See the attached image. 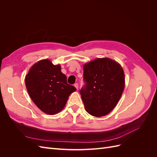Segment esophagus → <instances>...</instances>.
I'll use <instances>...</instances> for the list:
<instances>
[{
  "instance_id": "obj_1",
  "label": "esophagus",
  "mask_w": 157,
  "mask_h": 157,
  "mask_svg": "<svg viewBox=\"0 0 157 157\" xmlns=\"http://www.w3.org/2000/svg\"><path fill=\"white\" fill-rule=\"evenodd\" d=\"M74 86L77 88V89H78V83H75V84H74Z\"/></svg>"
}]
</instances>
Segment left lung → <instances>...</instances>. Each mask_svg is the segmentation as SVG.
Listing matches in <instances>:
<instances>
[{"mask_svg": "<svg viewBox=\"0 0 157 157\" xmlns=\"http://www.w3.org/2000/svg\"><path fill=\"white\" fill-rule=\"evenodd\" d=\"M83 69L85 84L80 94L85 109L92 116H105L115 108L124 91V71L117 61L107 58L90 61Z\"/></svg>", "mask_w": 157, "mask_h": 157, "instance_id": "obj_1", "label": "left lung"}]
</instances>
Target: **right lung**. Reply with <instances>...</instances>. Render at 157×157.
Returning <instances> with one entry per match:
<instances>
[{"mask_svg": "<svg viewBox=\"0 0 157 157\" xmlns=\"http://www.w3.org/2000/svg\"><path fill=\"white\" fill-rule=\"evenodd\" d=\"M25 81L33 102L48 115H55L62 110L69 95L77 90L67 84L61 66L54 65L49 59H42L33 65Z\"/></svg>", "mask_w": 157, "mask_h": 157, "instance_id": "add662e5", "label": "right lung"}]
</instances>
